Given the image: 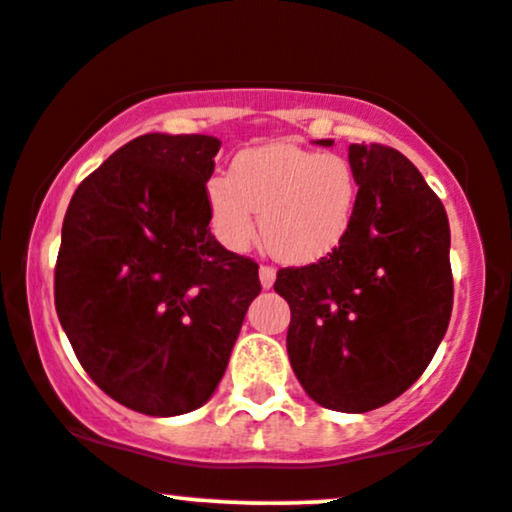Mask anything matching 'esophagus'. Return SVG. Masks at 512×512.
<instances>
[{
    "label": "esophagus",
    "instance_id": "1",
    "mask_svg": "<svg viewBox=\"0 0 512 512\" xmlns=\"http://www.w3.org/2000/svg\"><path fill=\"white\" fill-rule=\"evenodd\" d=\"M274 277H277V270H274V267H270V265H262V267H260V282H262V287L270 289L272 284H274Z\"/></svg>",
    "mask_w": 512,
    "mask_h": 512
}]
</instances>
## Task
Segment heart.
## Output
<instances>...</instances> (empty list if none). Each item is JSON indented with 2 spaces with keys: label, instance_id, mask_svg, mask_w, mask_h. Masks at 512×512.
<instances>
[{
  "label": "heart",
  "instance_id": "b5f03b06",
  "mask_svg": "<svg viewBox=\"0 0 512 512\" xmlns=\"http://www.w3.org/2000/svg\"><path fill=\"white\" fill-rule=\"evenodd\" d=\"M353 166L333 152L294 144L242 152L230 176L208 184V211L215 238L230 250H245L257 235L277 260L309 265L346 238L355 213Z\"/></svg>",
  "mask_w": 512,
  "mask_h": 512
}]
</instances>
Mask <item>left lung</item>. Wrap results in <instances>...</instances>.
<instances>
[{"mask_svg": "<svg viewBox=\"0 0 512 512\" xmlns=\"http://www.w3.org/2000/svg\"><path fill=\"white\" fill-rule=\"evenodd\" d=\"M328 147L331 139H319ZM358 196L346 238L274 292L292 321L287 353L306 395L336 412L387 405L427 370L454 306L449 220L417 166L385 144H351Z\"/></svg>", "mask_w": 512, "mask_h": 512, "instance_id": "left-lung-1", "label": "left lung"}]
</instances>
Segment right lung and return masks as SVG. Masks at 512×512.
<instances>
[{
  "label": "right lung",
  "instance_id": "add662e5",
  "mask_svg": "<svg viewBox=\"0 0 512 512\" xmlns=\"http://www.w3.org/2000/svg\"><path fill=\"white\" fill-rule=\"evenodd\" d=\"M218 149L206 134H142L80 181L63 218L58 321L93 383L134 412L201 407L262 289L260 265L208 228Z\"/></svg>",
  "mask_w": 512,
  "mask_h": 512
}]
</instances>
